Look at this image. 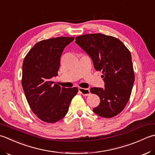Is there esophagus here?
I'll return each mask as SVG.
<instances>
[{
  "mask_svg": "<svg viewBox=\"0 0 155 155\" xmlns=\"http://www.w3.org/2000/svg\"><path fill=\"white\" fill-rule=\"evenodd\" d=\"M78 90L83 96H88L90 94V90L89 89H84L82 87H79Z\"/></svg>",
  "mask_w": 155,
  "mask_h": 155,
  "instance_id": "esophagus-1",
  "label": "esophagus"
}]
</instances>
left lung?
<instances>
[{
    "mask_svg": "<svg viewBox=\"0 0 155 155\" xmlns=\"http://www.w3.org/2000/svg\"><path fill=\"white\" fill-rule=\"evenodd\" d=\"M75 43L92 59L95 69L103 74L104 87L90 89L100 99L94 112L106 118L118 115L130 98L134 81L130 52L117 38L101 33L77 37Z\"/></svg>",
    "mask_w": 155,
    "mask_h": 155,
    "instance_id": "left-lung-1",
    "label": "left lung"
}]
</instances>
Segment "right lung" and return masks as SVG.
I'll use <instances>...</instances> for the list:
<instances>
[{
    "label": "right lung",
    "instance_id": "1",
    "mask_svg": "<svg viewBox=\"0 0 155 155\" xmlns=\"http://www.w3.org/2000/svg\"><path fill=\"white\" fill-rule=\"evenodd\" d=\"M74 37H55L37 43L25 56L22 70V86L31 110L42 121L54 123L68 112L76 87L65 88L53 85L60 58L65 47Z\"/></svg>",
    "mask_w": 155,
    "mask_h": 155
}]
</instances>
